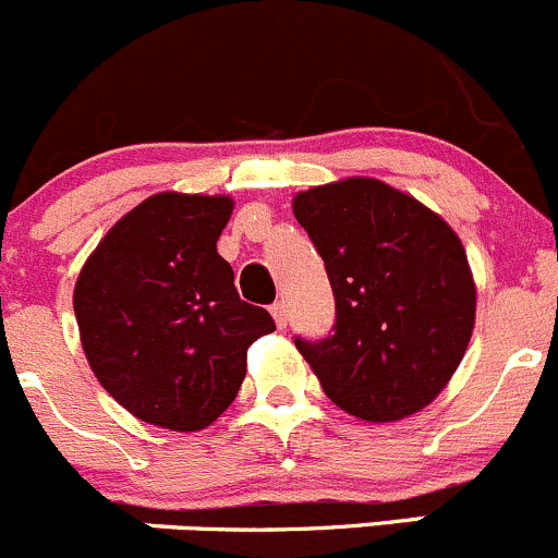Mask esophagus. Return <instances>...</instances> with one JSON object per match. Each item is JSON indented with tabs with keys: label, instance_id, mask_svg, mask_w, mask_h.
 <instances>
[{
	"label": "esophagus",
	"instance_id": "34e87169",
	"mask_svg": "<svg viewBox=\"0 0 558 558\" xmlns=\"http://www.w3.org/2000/svg\"><path fill=\"white\" fill-rule=\"evenodd\" d=\"M271 314H274V323H277L279 330L287 328V308H284V303H281V301L274 303Z\"/></svg>",
	"mask_w": 558,
	"mask_h": 558
}]
</instances>
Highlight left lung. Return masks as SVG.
Here are the masks:
<instances>
[{
    "label": "left lung",
    "instance_id": "obj_1",
    "mask_svg": "<svg viewBox=\"0 0 558 558\" xmlns=\"http://www.w3.org/2000/svg\"><path fill=\"white\" fill-rule=\"evenodd\" d=\"M292 214L328 271L333 333L295 347L350 415L393 423L432 404L464 357L474 281L459 235L377 179L298 192Z\"/></svg>",
    "mask_w": 558,
    "mask_h": 558
}]
</instances>
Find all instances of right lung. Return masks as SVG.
Segmentation results:
<instances>
[{
	"mask_svg": "<svg viewBox=\"0 0 558 558\" xmlns=\"http://www.w3.org/2000/svg\"><path fill=\"white\" fill-rule=\"evenodd\" d=\"M225 195L159 192L108 230L75 281L81 344L99 385L141 421L197 432L239 396L271 314L241 301L217 239Z\"/></svg>",
	"mask_w": 558,
	"mask_h": 558,
	"instance_id": "obj_1",
	"label": "right lung"
}]
</instances>
